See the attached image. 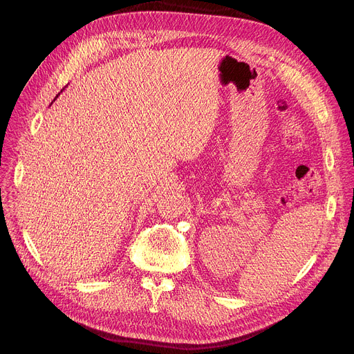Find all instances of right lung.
Masks as SVG:
<instances>
[{"mask_svg": "<svg viewBox=\"0 0 354 354\" xmlns=\"http://www.w3.org/2000/svg\"><path fill=\"white\" fill-rule=\"evenodd\" d=\"M59 95H60V93H59ZM59 95H57V96H56V97H55V100H56V99H57V97H59ZM52 104H53V102H52Z\"/></svg>", "mask_w": 354, "mask_h": 354, "instance_id": "add662e5", "label": "right lung"}]
</instances>
